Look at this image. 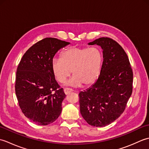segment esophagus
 I'll use <instances>...</instances> for the list:
<instances>
[{
  "mask_svg": "<svg viewBox=\"0 0 149 149\" xmlns=\"http://www.w3.org/2000/svg\"><path fill=\"white\" fill-rule=\"evenodd\" d=\"M73 90L72 89H70V88H65L64 89V93L65 95H68L69 93L72 92Z\"/></svg>",
  "mask_w": 149,
  "mask_h": 149,
  "instance_id": "obj_1",
  "label": "esophagus"
}]
</instances>
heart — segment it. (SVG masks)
I'll list each match as a JSON object with an SVG mask.
<instances>
[{"label": "heart", "mask_w": 149, "mask_h": 149, "mask_svg": "<svg viewBox=\"0 0 149 149\" xmlns=\"http://www.w3.org/2000/svg\"><path fill=\"white\" fill-rule=\"evenodd\" d=\"M104 56L102 50L97 47H72L61 52V59L52 61L54 75L59 83H65L72 74L74 76L66 84L87 86L93 84L102 70Z\"/></svg>", "instance_id": "b5f03b06"}]
</instances>
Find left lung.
Here are the masks:
<instances>
[{"label": "left lung", "mask_w": 149, "mask_h": 149, "mask_svg": "<svg viewBox=\"0 0 149 149\" xmlns=\"http://www.w3.org/2000/svg\"><path fill=\"white\" fill-rule=\"evenodd\" d=\"M88 44L101 47L104 61L95 83L79 94L80 112L88 124L104 127L124 111L132 94L133 74L127 54L115 40L102 37Z\"/></svg>", "instance_id": "obj_1"}]
</instances>
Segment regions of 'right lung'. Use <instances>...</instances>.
<instances>
[{"label": "right lung", "instance_id": "add662e5", "mask_svg": "<svg viewBox=\"0 0 149 149\" xmlns=\"http://www.w3.org/2000/svg\"><path fill=\"white\" fill-rule=\"evenodd\" d=\"M70 43L46 38L28 49L17 70L15 93L22 111L32 122L47 125L58 118L66 97L55 79L52 61Z\"/></svg>", "mask_w": 149, "mask_h": 149}]
</instances>
